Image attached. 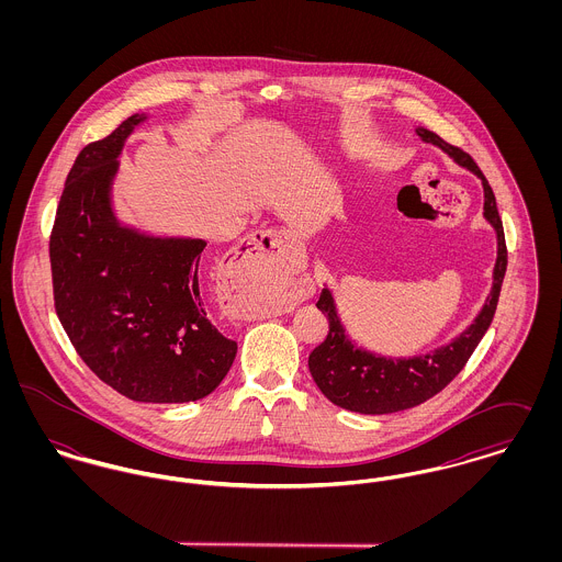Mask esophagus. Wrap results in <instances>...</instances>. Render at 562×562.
<instances>
[{
	"label": "esophagus",
	"instance_id": "esophagus-1",
	"mask_svg": "<svg viewBox=\"0 0 562 562\" xmlns=\"http://www.w3.org/2000/svg\"><path fill=\"white\" fill-rule=\"evenodd\" d=\"M291 240L293 238L286 232H259L241 244L240 252H238V257H234L232 266L236 271H246V273L269 271L284 261V257L293 244ZM314 291H316L314 284H305L299 293L301 296H312ZM229 316L238 318V321H250L252 312L248 307L232 305Z\"/></svg>",
	"mask_w": 562,
	"mask_h": 562
}]
</instances>
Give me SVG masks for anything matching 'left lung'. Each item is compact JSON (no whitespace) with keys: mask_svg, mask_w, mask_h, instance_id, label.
Wrapping results in <instances>:
<instances>
[{"mask_svg":"<svg viewBox=\"0 0 562 562\" xmlns=\"http://www.w3.org/2000/svg\"><path fill=\"white\" fill-rule=\"evenodd\" d=\"M417 134L426 143L438 145L457 164L472 170L482 181L484 216L497 232V263L493 269V289L486 296L479 318L449 346L434 349L426 356L401 360L374 356L371 351L356 348L339 322L333 294L328 289H322L316 305L322 314H326L328 335L321 346L310 353V373L328 401L362 415H385L417 406L442 392L453 381L493 322L502 293V282L508 268V248L495 193L484 179L476 161L470 158V154L447 143L428 128H417Z\"/></svg>","mask_w":562,"mask_h":562,"instance_id":"8db88e82","label":"left lung"}]
</instances>
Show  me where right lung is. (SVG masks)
I'll return each instance as SVG.
<instances>
[{
  "label": "right lung",
  "instance_id": "obj_1",
  "mask_svg": "<svg viewBox=\"0 0 562 562\" xmlns=\"http://www.w3.org/2000/svg\"><path fill=\"white\" fill-rule=\"evenodd\" d=\"M134 113L88 143L67 175L50 234L54 310L86 367L136 402L209 396L234 364L238 344L204 310V240H161L122 227L109 188Z\"/></svg>",
  "mask_w": 562,
  "mask_h": 562
}]
</instances>
